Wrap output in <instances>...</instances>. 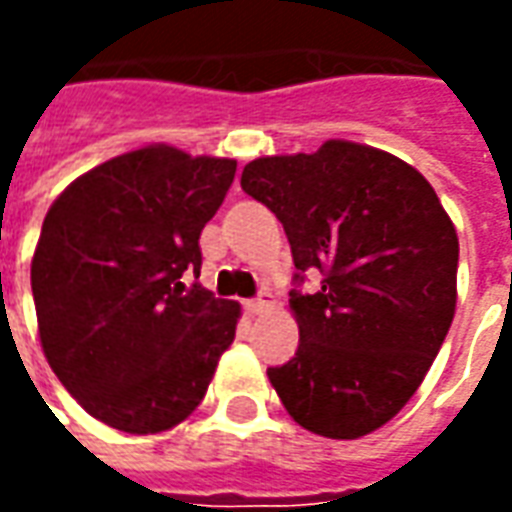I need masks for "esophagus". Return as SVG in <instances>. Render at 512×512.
<instances>
[{"mask_svg":"<svg viewBox=\"0 0 512 512\" xmlns=\"http://www.w3.org/2000/svg\"><path fill=\"white\" fill-rule=\"evenodd\" d=\"M244 307H246V312H249V315H260V312H266L268 307H271V296H268L266 290H263V293H260L257 299L244 301Z\"/></svg>","mask_w":512,"mask_h":512,"instance_id":"obj_1","label":"esophagus"}]
</instances>
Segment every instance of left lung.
<instances>
[{"instance_id":"1","label":"left lung","mask_w":512,"mask_h":512,"mask_svg":"<svg viewBox=\"0 0 512 512\" xmlns=\"http://www.w3.org/2000/svg\"><path fill=\"white\" fill-rule=\"evenodd\" d=\"M241 189L293 255L299 348L268 378L301 428L359 439L417 392L455 315L458 235L417 169L332 139L318 153L255 158ZM318 270V291H301Z\"/></svg>"}]
</instances>
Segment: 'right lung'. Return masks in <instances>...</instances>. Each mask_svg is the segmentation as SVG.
Listing matches in <instances>:
<instances>
[{
	"mask_svg": "<svg viewBox=\"0 0 512 512\" xmlns=\"http://www.w3.org/2000/svg\"><path fill=\"white\" fill-rule=\"evenodd\" d=\"M235 161L142 147L73 180L43 219L32 299L43 354L87 414L126 433L175 428L235 340L238 304L200 277V233Z\"/></svg>",
	"mask_w": 512,
	"mask_h": 512,
	"instance_id": "add662e5",
	"label": "right lung"
}]
</instances>
